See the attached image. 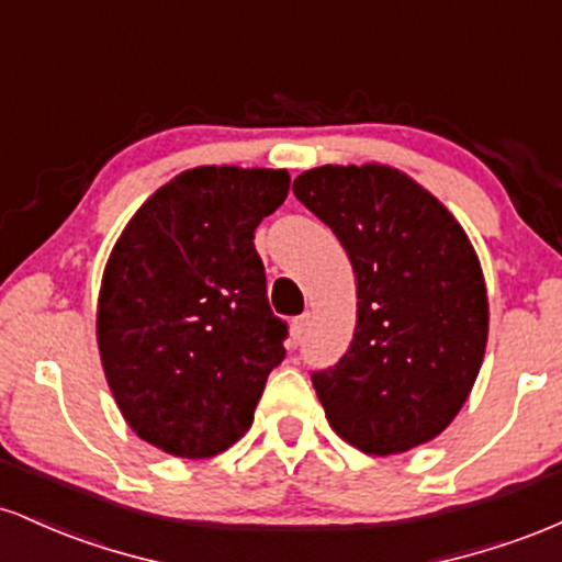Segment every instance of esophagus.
Here are the masks:
<instances>
[{"mask_svg":"<svg viewBox=\"0 0 562 562\" xmlns=\"http://www.w3.org/2000/svg\"><path fill=\"white\" fill-rule=\"evenodd\" d=\"M308 322H312V314H301V317L293 319V325H290V335H293V344H301V338L308 330Z\"/></svg>","mask_w":562,"mask_h":562,"instance_id":"1","label":"esophagus"}]
</instances>
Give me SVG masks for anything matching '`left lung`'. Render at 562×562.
Masks as SVG:
<instances>
[{
    "label": "left lung",
    "instance_id": "8db88e82",
    "mask_svg": "<svg viewBox=\"0 0 562 562\" xmlns=\"http://www.w3.org/2000/svg\"><path fill=\"white\" fill-rule=\"evenodd\" d=\"M295 198L335 232L357 277V327L312 372L330 428L364 454L441 434L468 402L488 335L486 282L465 229L391 166H319Z\"/></svg>",
    "mask_w": 562,
    "mask_h": 562
}]
</instances>
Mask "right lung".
Segmentation results:
<instances>
[{
  "mask_svg": "<svg viewBox=\"0 0 562 562\" xmlns=\"http://www.w3.org/2000/svg\"><path fill=\"white\" fill-rule=\"evenodd\" d=\"M288 190L285 169L198 166L147 198L105 263L102 370L128 428L166 454L229 449L285 359L254 232Z\"/></svg>",
  "mask_w": 562,
  "mask_h": 562,
  "instance_id": "1",
  "label": "right lung"
}]
</instances>
